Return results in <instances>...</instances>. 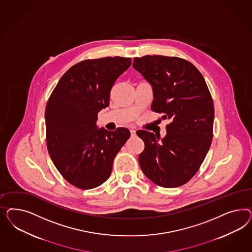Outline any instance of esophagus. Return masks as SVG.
<instances>
[{
    "mask_svg": "<svg viewBox=\"0 0 252 252\" xmlns=\"http://www.w3.org/2000/svg\"><path fill=\"white\" fill-rule=\"evenodd\" d=\"M130 134H131V136H132V137H134V136L136 135V130L130 129Z\"/></svg>",
    "mask_w": 252,
    "mask_h": 252,
    "instance_id": "34e87169",
    "label": "esophagus"
}]
</instances>
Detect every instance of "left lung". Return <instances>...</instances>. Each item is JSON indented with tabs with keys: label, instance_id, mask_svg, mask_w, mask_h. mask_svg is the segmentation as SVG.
I'll use <instances>...</instances> for the list:
<instances>
[{
	"label": "left lung",
	"instance_id": "obj_1",
	"mask_svg": "<svg viewBox=\"0 0 252 252\" xmlns=\"http://www.w3.org/2000/svg\"><path fill=\"white\" fill-rule=\"evenodd\" d=\"M133 67L152 85L151 109L169 119L166 135L137 130L145 144L141 170L153 183L177 188L198 172L213 140L214 108L204 77L191 63L178 57H136Z\"/></svg>",
	"mask_w": 252,
	"mask_h": 252
}]
</instances>
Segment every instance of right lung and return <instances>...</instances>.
Returning a JSON list of instances; mask_svg holds the SVG:
<instances>
[{
  "label": "right lung",
  "instance_id": "right-lung-1",
  "mask_svg": "<svg viewBox=\"0 0 252 252\" xmlns=\"http://www.w3.org/2000/svg\"><path fill=\"white\" fill-rule=\"evenodd\" d=\"M131 58L105 57L79 62L62 76L45 111L47 149L63 178L81 189L104 183L130 131L97 126L98 113L109 106L110 92Z\"/></svg>",
  "mask_w": 252,
  "mask_h": 252
}]
</instances>
